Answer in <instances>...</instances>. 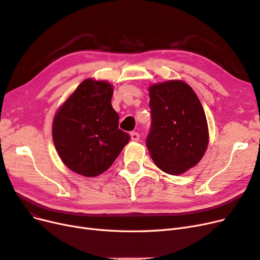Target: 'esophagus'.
<instances>
[{
  "label": "esophagus",
  "mask_w": 260,
  "mask_h": 260,
  "mask_svg": "<svg viewBox=\"0 0 260 260\" xmlns=\"http://www.w3.org/2000/svg\"><path fill=\"white\" fill-rule=\"evenodd\" d=\"M139 134L138 133H136V132H133V133H131V139L133 140V141H138L139 140Z\"/></svg>",
  "instance_id": "1"
}]
</instances>
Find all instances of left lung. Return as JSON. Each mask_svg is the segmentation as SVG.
<instances>
[{
	"mask_svg": "<svg viewBox=\"0 0 260 260\" xmlns=\"http://www.w3.org/2000/svg\"><path fill=\"white\" fill-rule=\"evenodd\" d=\"M151 129L146 140L161 171L180 175L196 166L208 145L204 109L187 83L172 80L149 87Z\"/></svg>",
	"mask_w": 260,
	"mask_h": 260,
	"instance_id": "obj_1",
	"label": "left lung"
}]
</instances>
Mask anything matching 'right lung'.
Masks as SVG:
<instances>
[{
    "mask_svg": "<svg viewBox=\"0 0 260 260\" xmlns=\"http://www.w3.org/2000/svg\"><path fill=\"white\" fill-rule=\"evenodd\" d=\"M112 95L110 83L86 79L58 109L53 121L58 155L69 170L85 177L106 172L131 139L119 128Z\"/></svg>",
    "mask_w": 260,
    "mask_h": 260,
    "instance_id": "1",
    "label": "right lung"
}]
</instances>
